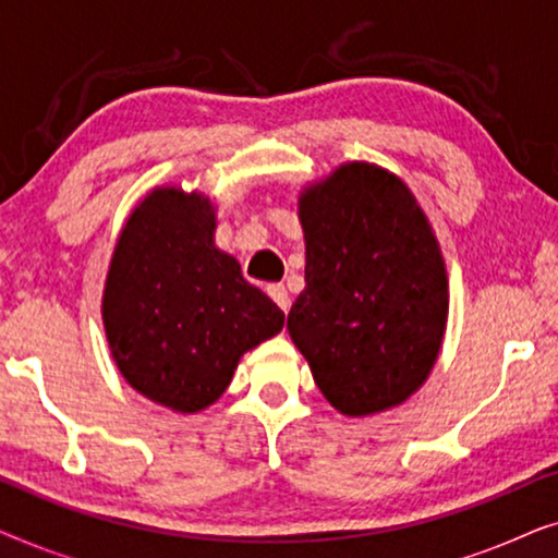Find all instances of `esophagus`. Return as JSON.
<instances>
[{
	"mask_svg": "<svg viewBox=\"0 0 558 558\" xmlns=\"http://www.w3.org/2000/svg\"><path fill=\"white\" fill-rule=\"evenodd\" d=\"M266 292H269L271 300L277 302L281 310L289 312V304H292V302H289V292H287L284 284H269V287H266Z\"/></svg>",
	"mask_w": 558,
	"mask_h": 558,
	"instance_id": "1",
	"label": "esophagus"
}]
</instances>
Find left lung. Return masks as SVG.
Masks as SVG:
<instances>
[{"label":"left lung","mask_w":558,"mask_h":558,"mask_svg":"<svg viewBox=\"0 0 558 558\" xmlns=\"http://www.w3.org/2000/svg\"><path fill=\"white\" fill-rule=\"evenodd\" d=\"M304 292L287 317L312 378L345 416L424 386L445 338L447 269L429 218L384 167L340 165L300 195Z\"/></svg>","instance_id":"8db88e82"}]
</instances>
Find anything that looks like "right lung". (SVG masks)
<instances>
[{
    "instance_id": "obj_1",
    "label": "right lung",
    "mask_w": 558,
    "mask_h": 558,
    "mask_svg": "<svg viewBox=\"0 0 558 558\" xmlns=\"http://www.w3.org/2000/svg\"><path fill=\"white\" fill-rule=\"evenodd\" d=\"M210 197L155 187L129 216L104 287V327L126 384L180 414L216 403L284 312L213 241Z\"/></svg>"
}]
</instances>
